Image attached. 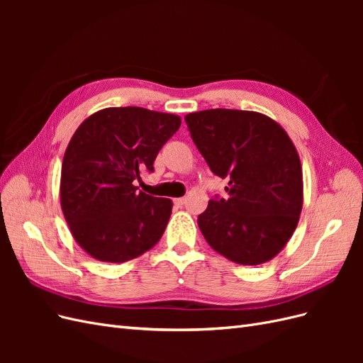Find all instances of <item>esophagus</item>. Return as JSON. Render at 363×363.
Instances as JSON below:
<instances>
[{"label":"esophagus","mask_w":363,"mask_h":363,"mask_svg":"<svg viewBox=\"0 0 363 363\" xmlns=\"http://www.w3.org/2000/svg\"><path fill=\"white\" fill-rule=\"evenodd\" d=\"M174 204L177 207H183L186 204V199H175L174 200Z\"/></svg>","instance_id":"1"}]
</instances>
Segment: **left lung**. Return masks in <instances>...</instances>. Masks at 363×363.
Segmentation results:
<instances>
[{
    "instance_id": "8db88e82",
    "label": "left lung",
    "mask_w": 363,
    "mask_h": 363,
    "mask_svg": "<svg viewBox=\"0 0 363 363\" xmlns=\"http://www.w3.org/2000/svg\"><path fill=\"white\" fill-rule=\"evenodd\" d=\"M227 199L199 216L207 244L239 265H260L286 247L303 208V169L284 128L269 116L208 108L184 116Z\"/></svg>"
}]
</instances>
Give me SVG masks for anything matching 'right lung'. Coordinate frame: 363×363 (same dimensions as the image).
<instances>
[{
    "label": "right lung",
    "mask_w": 363,
    "mask_h": 363,
    "mask_svg": "<svg viewBox=\"0 0 363 363\" xmlns=\"http://www.w3.org/2000/svg\"><path fill=\"white\" fill-rule=\"evenodd\" d=\"M182 119L144 107H107L86 118L65 151L60 206L75 242L100 262L123 263L155 247L172 201L138 191L142 172Z\"/></svg>",
    "instance_id": "add662e5"
}]
</instances>
